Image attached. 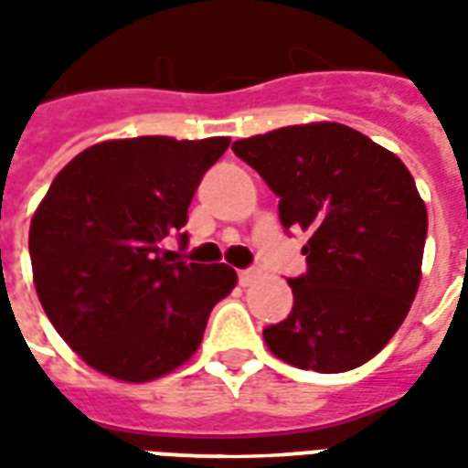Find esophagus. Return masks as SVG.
I'll return each mask as SVG.
<instances>
[{"label":"esophagus","instance_id":"esophagus-1","mask_svg":"<svg viewBox=\"0 0 468 468\" xmlns=\"http://www.w3.org/2000/svg\"><path fill=\"white\" fill-rule=\"evenodd\" d=\"M260 277H261L260 270H241L239 271V284H241V287H251V284L260 280Z\"/></svg>","mask_w":468,"mask_h":468}]
</instances>
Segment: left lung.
<instances>
[{"label": "left lung", "instance_id": "1", "mask_svg": "<svg viewBox=\"0 0 468 468\" xmlns=\"http://www.w3.org/2000/svg\"><path fill=\"white\" fill-rule=\"evenodd\" d=\"M280 197L284 229H303L307 271L290 280L287 320L264 330L274 356L346 373L378 356L419 292L426 204L399 155L343 122L287 125L231 145Z\"/></svg>", "mask_w": 468, "mask_h": 468}]
</instances>
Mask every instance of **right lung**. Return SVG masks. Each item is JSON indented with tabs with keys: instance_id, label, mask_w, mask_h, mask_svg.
I'll return each mask as SVG.
<instances>
[{
	"instance_id": "right-lung-1",
	"label": "right lung",
	"mask_w": 468,
	"mask_h": 468,
	"mask_svg": "<svg viewBox=\"0 0 468 468\" xmlns=\"http://www.w3.org/2000/svg\"><path fill=\"white\" fill-rule=\"evenodd\" d=\"M229 138L141 135L85 148L52 181L29 224L35 290L59 337L95 370L148 383L201 346L237 271L164 250L186 234L201 176Z\"/></svg>"
}]
</instances>
